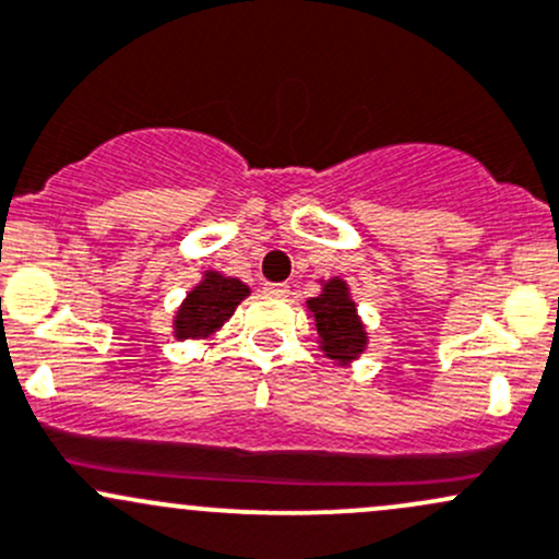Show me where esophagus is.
<instances>
[{
    "mask_svg": "<svg viewBox=\"0 0 559 559\" xmlns=\"http://www.w3.org/2000/svg\"><path fill=\"white\" fill-rule=\"evenodd\" d=\"M264 292L267 295H275V297H286L292 292L289 284H264Z\"/></svg>",
    "mask_w": 559,
    "mask_h": 559,
    "instance_id": "esophagus-1",
    "label": "esophagus"
}]
</instances>
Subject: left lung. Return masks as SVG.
Returning <instances> with one entry per match:
<instances>
[{"mask_svg":"<svg viewBox=\"0 0 559 559\" xmlns=\"http://www.w3.org/2000/svg\"><path fill=\"white\" fill-rule=\"evenodd\" d=\"M308 313L319 332V345L326 358L337 364H350L367 348V329L358 319L356 302L343 278L321 281V295L308 299Z\"/></svg>","mask_w":559,"mask_h":559,"instance_id":"obj_1","label":"left lung"}]
</instances>
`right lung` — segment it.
Instances as JSON below:
<instances>
[{
  "mask_svg": "<svg viewBox=\"0 0 559 559\" xmlns=\"http://www.w3.org/2000/svg\"><path fill=\"white\" fill-rule=\"evenodd\" d=\"M249 297V286L243 281L222 275L216 270H205L201 284L185 297L174 316L176 340H205L222 329L243 299Z\"/></svg>",
  "mask_w": 559,
  "mask_h": 559,
  "instance_id": "obj_1",
  "label": "right lung"
}]
</instances>
